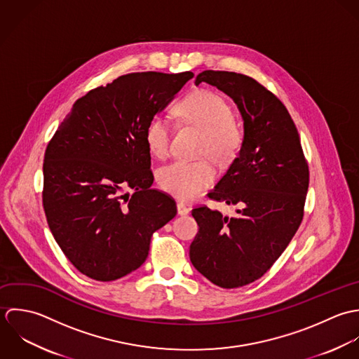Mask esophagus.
<instances>
[{
	"mask_svg": "<svg viewBox=\"0 0 359 359\" xmlns=\"http://www.w3.org/2000/svg\"><path fill=\"white\" fill-rule=\"evenodd\" d=\"M189 211H190V210H189V207H187L184 203H182V201L177 203V214H179V215H187Z\"/></svg>",
	"mask_w": 359,
	"mask_h": 359,
	"instance_id": "obj_1",
	"label": "esophagus"
}]
</instances>
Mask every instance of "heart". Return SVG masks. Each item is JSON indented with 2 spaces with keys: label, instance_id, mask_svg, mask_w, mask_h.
I'll list each match as a JSON object with an SVG mask.
<instances>
[{
  "label": "heart",
  "instance_id": "1",
  "mask_svg": "<svg viewBox=\"0 0 359 359\" xmlns=\"http://www.w3.org/2000/svg\"><path fill=\"white\" fill-rule=\"evenodd\" d=\"M176 111L182 121L203 132L201 155H210L216 162L224 163L238 154L244 142V129L233 118V109L222 95L210 90H196L179 102ZM170 133L165 116H151L144 132L148 149L159 158L165 156L169 151ZM215 177V168L208 159L173 161L158 175L162 189L182 200L198 197Z\"/></svg>",
  "mask_w": 359,
  "mask_h": 359
}]
</instances>
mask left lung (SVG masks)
Returning <instances> with one entry per match:
<instances>
[{
    "label": "left lung",
    "mask_w": 359,
    "mask_h": 359,
    "mask_svg": "<svg viewBox=\"0 0 359 359\" xmlns=\"http://www.w3.org/2000/svg\"><path fill=\"white\" fill-rule=\"evenodd\" d=\"M203 81L227 94L244 122L237 158L208 193L240 208L231 217L208 207L191 211L200 229L190 259L216 286L234 288L264 276L286 250L302 222L309 170L297 128L273 93L241 73L204 71L196 84Z\"/></svg>",
    "instance_id": "1"
}]
</instances>
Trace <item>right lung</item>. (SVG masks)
Returning a JSON list of instances; mask_svg holds the SVG:
<instances>
[{"label": "right lung", "instance_id": "obj_1", "mask_svg": "<svg viewBox=\"0 0 359 359\" xmlns=\"http://www.w3.org/2000/svg\"><path fill=\"white\" fill-rule=\"evenodd\" d=\"M193 76H119L79 98L47 145L44 212L55 241L83 275L111 282L136 271L152 233L177 214L170 196L151 189L144 132Z\"/></svg>", "mask_w": 359, "mask_h": 359}]
</instances>
